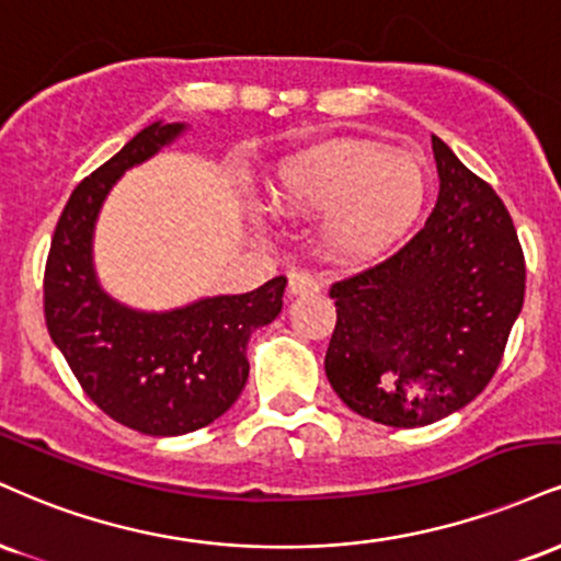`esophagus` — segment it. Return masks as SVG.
Listing matches in <instances>:
<instances>
[{
	"label": "esophagus",
	"instance_id": "34e87169",
	"mask_svg": "<svg viewBox=\"0 0 561 561\" xmlns=\"http://www.w3.org/2000/svg\"><path fill=\"white\" fill-rule=\"evenodd\" d=\"M320 288V280L314 275L305 273V270H291L288 273V294H318Z\"/></svg>",
	"mask_w": 561,
	"mask_h": 561
}]
</instances>
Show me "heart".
<instances>
[{"instance_id": "heart-1", "label": "heart", "mask_w": 561, "mask_h": 561, "mask_svg": "<svg viewBox=\"0 0 561 561\" xmlns=\"http://www.w3.org/2000/svg\"><path fill=\"white\" fill-rule=\"evenodd\" d=\"M270 202L286 217L333 209L322 230L328 252L367 262L410 236L427 202V173L380 144L333 141L283 162Z\"/></svg>"}]
</instances>
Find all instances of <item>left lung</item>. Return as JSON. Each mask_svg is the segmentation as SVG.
<instances>
[{
    "mask_svg": "<svg viewBox=\"0 0 561 561\" xmlns=\"http://www.w3.org/2000/svg\"><path fill=\"white\" fill-rule=\"evenodd\" d=\"M440 191L425 226L378 265L331 286L325 375L341 401L423 427L491 383L525 299L515 222L483 178L433 136Z\"/></svg>",
    "mask_w": 561,
    "mask_h": 561,
    "instance_id": "1",
    "label": "left lung"
}]
</instances>
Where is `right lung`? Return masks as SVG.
<instances>
[{"label": "right lung", "mask_w": 561, "mask_h": 561, "mask_svg": "<svg viewBox=\"0 0 561 561\" xmlns=\"http://www.w3.org/2000/svg\"><path fill=\"white\" fill-rule=\"evenodd\" d=\"M151 123L78 183L59 215L44 270V318L72 375L115 423L144 436H183L230 410L249 378L254 328L278 318L286 278L256 291L213 296L173 312H136L99 288L91 236L107 191L125 170L181 134Z\"/></svg>", "instance_id": "right-lung-1"}]
</instances>
